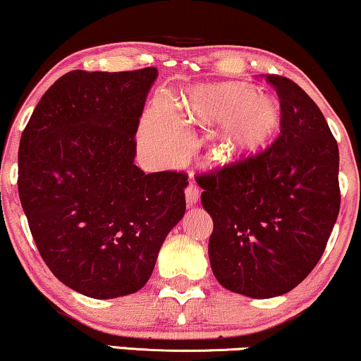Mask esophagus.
Returning a JSON list of instances; mask_svg holds the SVG:
<instances>
[{"mask_svg": "<svg viewBox=\"0 0 361 361\" xmlns=\"http://www.w3.org/2000/svg\"><path fill=\"white\" fill-rule=\"evenodd\" d=\"M185 196H186V204H188V207H195V204L198 203V198H200L198 186L190 183L188 188H186V191H185Z\"/></svg>", "mask_w": 361, "mask_h": 361, "instance_id": "esophagus-1", "label": "esophagus"}]
</instances>
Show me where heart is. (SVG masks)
Here are the masks:
<instances>
[{"label":"heart","instance_id":"1","mask_svg":"<svg viewBox=\"0 0 361 361\" xmlns=\"http://www.w3.org/2000/svg\"><path fill=\"white\" fill-rule=\"evenodd\" d=\"M188 120L204 126L220 125L216 145L230 158L252 157L275 140L281 128V106L273 97L241 83L202 86L183 99ZM141 147L158 163H175L190 148V135L175 103L161 97L145 116Z\"/></svg>","mask_w":361,"mask_h":361}]
</instances>
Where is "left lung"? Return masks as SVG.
<instances>
[{
	"mask_svg": "<svg viewBox=\"0 0 361 361\" xmlns=\"http://www.w3.org/2000/svg\"><path fill=\"white\" fill-rule=\"evenodd\" d=\"M281 133L245 161L198 175L213 220L208 255L223 288L250 298L288 293L322 258L340 212L336 140L298 85L268 75Z\"/></svg>",
	"mask_w": 361,
	"mask_h": 361,
	"instance_id": "8db88e82",
	"label": "left lung"
}]
</instances>
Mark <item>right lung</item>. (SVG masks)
Masks as SVG:
<instances>
[{
    "instance_id": "add662e5",
    "label": "right lung",
    "mask_w": 361,
    "mask_h": 361,
    "mask_svg": "<svg viewBox=\"0 0 361 361\" xmlns=\"http://www.w3.org/2000/svg\"><path fill=\"white\" fill-rule=\"evenodd\" d=\"M157 68L75 70L54 81L21 135L18 193L41 258L90 298L147 285L183 218L185 173H145L135 135Z\"/></svg>"
}]
</instances>
